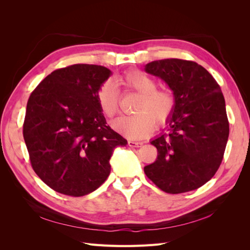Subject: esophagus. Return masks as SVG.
Returning a JSON list of instances; mask_svg holds the SVG:
<instances>
[{
    "mask_svg": "<svg viewBox=\"0 0 250 250\" xmlns=\"http://www.w3.org/2000/svg\"><path fill=\"white\" fill-rule=\"evenodd\" d=\"M128 145H129V147H141L143 145V143L133 141V140H129V141H128Z\"/></svg>",
    "mask_w": 250,
    "mask_h": 250,
    "instance_id": "obj_1",
    "label": "esophagus"
}]
</instances>
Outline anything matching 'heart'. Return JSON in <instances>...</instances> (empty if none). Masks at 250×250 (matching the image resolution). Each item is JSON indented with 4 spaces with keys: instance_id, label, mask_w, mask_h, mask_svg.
Listing matches in <instances>:
<instances>
[{
    "instance_id": "heart-1",
    "label": "heart",
    "mask_w": 250,
    "mask_h": 250,
    "mask_svg": "<svg viewBox=\"0 0 250 250\" xmlns=\"http://www.w3.org/2000/svg\"><path fill=\"white\" fill-rule=\"evenodd\" d=\"M118 87L139 94L133 106L134 115L122 116L113 121V129L129 139H142L154 130L155 123L163 125L171 117L176 96L169 87H156L155 80L140 70L127 71L115 79ZM97 102L106 118L119 111L120 94L113 83L106 81L98 88Z\"/></svg>"
}]
</instances>
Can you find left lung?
Wrapping results in <instances>:
<instances>
[{"mask_svg":"<svg viewBox=\"0 0 250 250\" xmlns=\"http://www.w3.org/2000/svg\"><path fill=\"white\" fill-rule=\"evenodd\" d=\"M176 96L168 133L151 141L156 161L144 168L147 177L169 194L196 190L215 175L223 160L229 124L221 88L200 64L190 60H155L145 66Z\"/></svg>","mask_w":250,"mask_h":250,"instance_id":"8db88e82","label":"left lung"}]
</instances>
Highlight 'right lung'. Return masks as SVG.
<instances>
[{"label":"right lung","mask_w":250,"mask_h":250,"mask_svg":"<svg viewBox=\"0 0 250 250\" xmlns=\"http://www.w3.org/2000/svg\"><path fill=\"white\" fill-rule=\"evenodd\" d=\"M111 72L96 64L55 70L29 97L22 134L44 184L73 197L94 192L110 173L113 149L127 141L106 125L97 90Z\"/></svg>","instance_id":"add662e5"}]
</instances>
